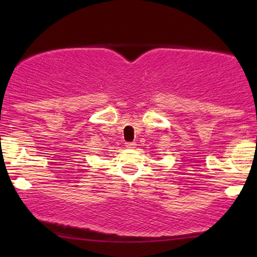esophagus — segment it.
Segmentation results:
<instances>
[{"label":"esophagus","instance_id":"obj_1","mask_svg":"<svg viewBox=\"0 0 257 257\" xmlns=\"http://www.w3.org/2000/svg\"><path fill=\"white\" fill-rule=\"evenodd\" d=\"M137 144L135 143H125V147L126 149H135Z\"/></svg>","mask_w":257,"mask_h":257}]
</instances>
